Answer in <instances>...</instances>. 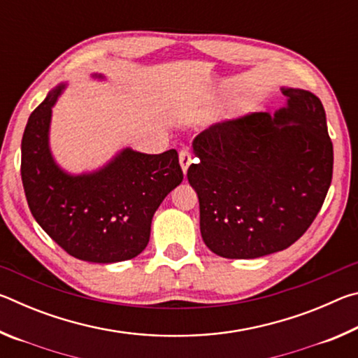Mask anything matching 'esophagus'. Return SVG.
Returning <instances> with one entry per match:
<instances>
[{
  "label": "esophagus",
  "mask_w": 358,
  "mask_h": 358,
  "mask_svg": "<svg viewBox=\"0 0 358 358\" xmlns=\"http://www.w3.org/2000/svg\"><path fill=\"white\" fill-rule=\"evenodd\" d=\"M178 157H180V166H181V169H183V173H186V172H187V167H189L191 162H192L191 151L186 150V148L180 150Z\"/></svg>",
  "instance_id": "1"
}]
</instances>
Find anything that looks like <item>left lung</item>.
Masks as SVG:
<instances>
[{
  "instance_id": "8db88e82",
  "label": "left lung",
  "mask_w": 358,
  "mask_h": 358,
  "mask_svg": "<svg viewBox=\"0 0 358 358\" xmlns=\"http://www.w3.org/2000/svg\"><path fill=\"white\" fill-rule=\"evenodd\" d=\"M287 106L273 115L221 121L192 142L187 169L201 207V234L227 259H256L295 243L325 201L333 143L320 99L282 88Z\"/></svg>"
}]
</instances>
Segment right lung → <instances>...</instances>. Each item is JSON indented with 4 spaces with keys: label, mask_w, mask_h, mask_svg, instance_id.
<instances>
[{
    "label": "right lung",
    "mask_w": 358,
    "mask_h": 358,
    "mask_svg": "<svg viewBox=\"0 0 358 358\" xmlns=\"http://www.w3.org/2000/svg\"><path fill=\"white\" fill-rule=\"evenodd\" d=\"M64 87L34 108L23 132L20 173L28 207L72 257L96 264L136 257L148 245L155 211L183 181L177 150L145 155L124 148L99 171L66 173L48 148L52 107Z\"/></svg>",
    "instance_id": "obj_1"
}]
</instances>
